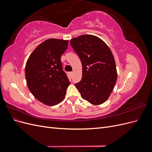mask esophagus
Wrapping results in <instances>:
<instances>
[{"label":"esophagus","instance_id":"obj_1","mask_svg":"<svg viewBox=\"0 0 152 152\" xmlns=\"http://www.w3.org/2000/svg\"><path fill=\"white\" fill-rule=\"evenodd\" d=\"M69 74H70V76H71V77H72V74H73V72H70V73H69Z\"/></svg>","mask_w":152,"mask_h":152}]
</instances>
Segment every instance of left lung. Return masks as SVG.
Masks as SVG:
<instances>
[{"instance_id": "8db88e82", "label": "left lung", "mask_w": 152, "mask_h": 152, "mask_svg": "<svg viewBox=\"0 0 152 152\" xmlns=\"http://www.w3.org/2000/svg\"><path fill=\"white\" fill-rule=\"evenodd\" d=\"M70 42L82 62V79L75 84L81 97L94 105L103 103L117 79L111 50L102 39L92 35H80Z\"/></svg>"}]
</instances>
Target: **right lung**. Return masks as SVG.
Returning <instances> with one entry per match:
<instances>
[{"label": "right lung", "mask_w": 152, "mask_h": 152, "mask_svg": "<svg viewBox=\"0 0 152 152\" xmlns=\"http://www.w3.org/2000/svg\"><path fill=\"white\" fill-rule=\"evenodd\" d=\"M68 45V40L48 39L35 48L27 60V86L34 97L45 104L52 106L62 102L70 85L61 61Z\"/></svg>", "instance_id": "right-lung-1"}]
</instances>
